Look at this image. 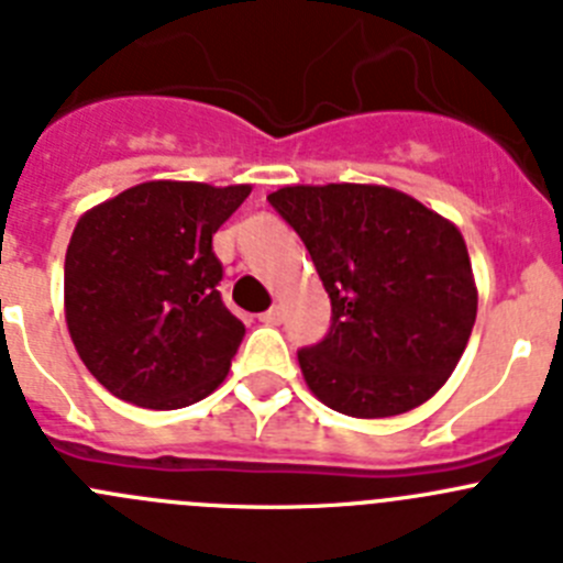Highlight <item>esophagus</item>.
<instances>
[{"instance_id":"1","label":"esophagus","mask_w":563,"mask_h":563,"mask_svg":"<svg viewBox=\"0 0 563 563\" xmlns=\"http://www.w3.org/2000/svg\"><path fill=\"white\" fill-rule=\"evenodd\" d=\"M282 318H285L282 316V307H271L267 312H262L260 321L267 323V327H278V323H282Z\"/></svg>"}]
</instances>
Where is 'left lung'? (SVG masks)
<instances>
[{
    "label": "left lung",
    "instance_id": "1",
    "mask_svg": "<svg viewBox=\"0 0 563 563\" xmlns=\"http://www.w3.org/2000/svg\"><path fill=\"white\" fill-rule=\"evenodd\" d=\"M301 236L332 301L321 343L298 349L309 390L354 419L424 405L455 371L477 318L461 231L419 200L371 184L267 195Z\"/></svg>",
    "mask_w": 563,
    "mask_h": 563
}]
</instances>
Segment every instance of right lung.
<instances>
[{
	"label": "right lung",
	"mask_w": 563,
	"mask_h": 563,
	"mask_svg": "<svg viewBox=\"0 0 563 563\" xmlns=\"http://www.w3.org/2000/svg\"><path fill=\"white\" fill-rule=\"evenodd\" d=\"M251 195L192 180H147L86 211L64 265L66 327L117 399L175 410L209 396L245 338L218 285L211 236Z\"/></svg>",
	"instance_id": "right-lung-1"
}]
</instances>
